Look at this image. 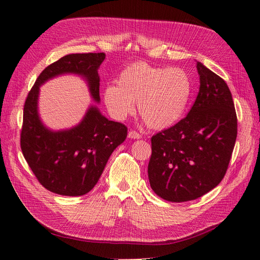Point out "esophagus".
<instances>
[{
    "mask_svg": "<svg viewBox=\"0 0 260 260\" xmlns=\"http://www.w3.org/2000/svg\"><path fill=\"white\" fill-rule=\"evenodd\" d=\"M128 138H130V139H140V138H141V135H140V133L137 132V131L131 130L128 133Z\"/></svg>",
    "mask_w": 260,
    "mask_h": 260,
    "instance_id": "34e87169",
    "label": "esophagus"
}]
</instances>
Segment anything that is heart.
Listing matches in <instances>:
<instances>
[{
    "mask_svg": "<svg viewBox=\"0 0 260 260\" xmlns=\"http://www.w3.org/2000/svg\"><path fill=\"white\" fill-rule=\"evenodd\" d=\"M191 94V82L181 69L154 67L137 62L119 74L118 85H108L104 101L110 115L123 120L138 110L154 129L176 123L184 115Z\"/></svg>",
    "mask_w": 260,
    "mask_h": 260,
    "instance_id": "obj_1",
    "label": "heart"
}]
</instances>
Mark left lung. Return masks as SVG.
Returning <instances> with one entry per match:
<instances>
[{
    "instance_id": "1",
    "label": "left lung",
    "mask_w": 260,
    "mask_h": 260,
    "mask_svg": "<svg viewBox=\"0 0 260 260\" xmlns=\"http://www.w3.org/2000/svg\"><path fill=\"white\" fill-rule=\"evenodd\" d=\"M200 87L188 115L153 136L151 188L172 202L194 200L223 179L236 141L237 118L223 79L197 62Z\"/></svg>"
}]
</instances>
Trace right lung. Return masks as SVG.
<instances>
[{"label": "right lung", "mask_w": 260, "mask_h": 260, "mask_svg": "<svg viewBox=\"0 0 260 260\" xmlns=\"http://www.w3.org/2000/svg\"><path fill=\"white\" fill-rule=\"evenodd\" d=\"M104 59V52L64 55L40 73L28 93L20 147L35 176L49 191L75 197L92 190L111 153L127 138V127L108 120L96 106L87 109L78 125L60 131L48 129L38 114L40 86L62 74L82 76L87 82L90 96L100 103L98 68Z\"/></svg>", "instance_id": "add662e5"}]
</instances>
